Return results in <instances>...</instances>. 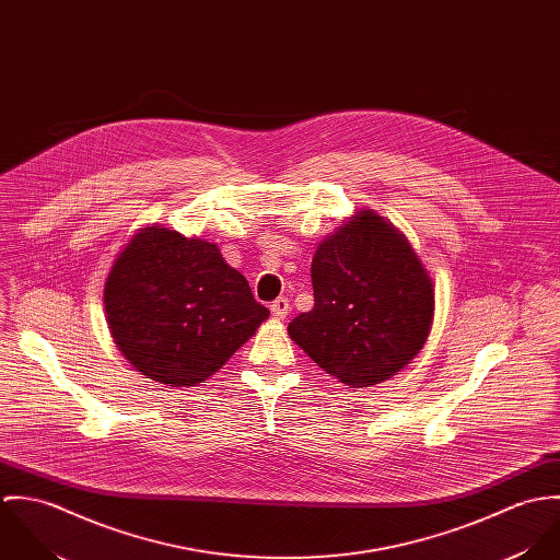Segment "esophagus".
I'll list each match as a JSON object with an SVG mask.
<instances>
[{"mask_svg":"<svg viewBox=\"0 0 560 560\" xmlns=\"http://www.w3.org/2000/svg\"><path fill=\"white\" fill-rule=\"evenodd\" d=\"M287 313H289V300L287 298H278L273 304H271V315L276 317V319H284L287 317Z\"/></svg>","mask_w":560,"mask_h":560,"instance_id":"obj_1","label":"esophagus"}]
</instances>
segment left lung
<instances>
[{
	"instance_id": "left-lung-1",
	"label": "left lung",
	"mask_w": 560,
	"mask_h": 560,
	"mask_svg": "<svg viewBox=\"0 0 560 560\" xmlns=\"http://www.w3.org/2000/svg\"><path fill=\"white\" fill-rule=\"evenodd\" d=\"M315 306L289 336L349 388L407 366L431 331L433 282L405 235L371 209L340 224L315 252Z\"/></svg>"
}]
</instances>
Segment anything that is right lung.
<instances>
[{
	"instance_id": "right-lung-1",
	"label": "right lung",
	"mask_w": 560,
	"mask_h": 560,
	"mask_svg": "<svg viewBox=\"0 0 560 560\" xmlns=\"http://www.w3.org/2000/svg\"><path fill=\"white\" fill-rule=\"evenodd\" d=\"M103 302L122 355L172 388L209 380L269 317L215 243L158 224L118 254Z\"/></svg>"
}]
</instances>
